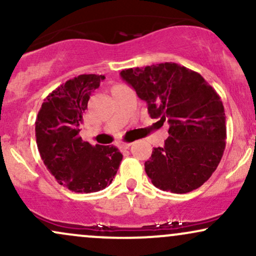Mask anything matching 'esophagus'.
<instances>
[{"label": "esophagus", "instance_id": "obj_1", "mask_svg": "<svg viewBox=\"0 0 256 256\" xmlns=\"http://www.w3.org/2000/svg\"><path fill=\"white\" fill-rule=\"evenodd\" d=\"M131 146H132V143H130V142H122V143H120V144H119L120 149H122V150H126V149L130 148Z\"/></svg>", "mask_w": 256, "mask_h": 256}]
</instances>
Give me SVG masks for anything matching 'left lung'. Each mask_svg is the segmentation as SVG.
I'll use <instances>...</instances> for the list:
<instances>
[{
  "label": "left lung",
  "instance_id": "left-lung-1",
  "mask_svg": "<svg viewBox=\"0 0 256 256\" xmlns=\"http://www.w3.org/2000/svg\"><path fill=\"white\" fill-rule=\"evenodd\" d=\"M120 76L146 102L152 119L170 125L164 146L144 162L152 183L164 192L186 194L210 179L225 150V110L204 77L174 62L128 68Z\"/></svg>",
  "mask_w": 256,
  "mask_h": 256
}]
</instances>
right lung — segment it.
Instances as JSON below:
<instances>
[{
  "mask_svg": "<svg viewBox=\"0 0 256 256\" xmlns=\"http://www.w3.org/2000/svg\"><path fill=\"white\" fill-rule=\"evenodd\" d=\"M104 76L80 74L46 96L36 119V142L44 165L58 184L74 192L104 190L122 154L114 146H91L79 136L90 95Z\"/></svg>",
  "mask_w": 256,
  "mask_h": 256,
  "instance_id": "1",
  "label": "right lung"
}]
</instances>
